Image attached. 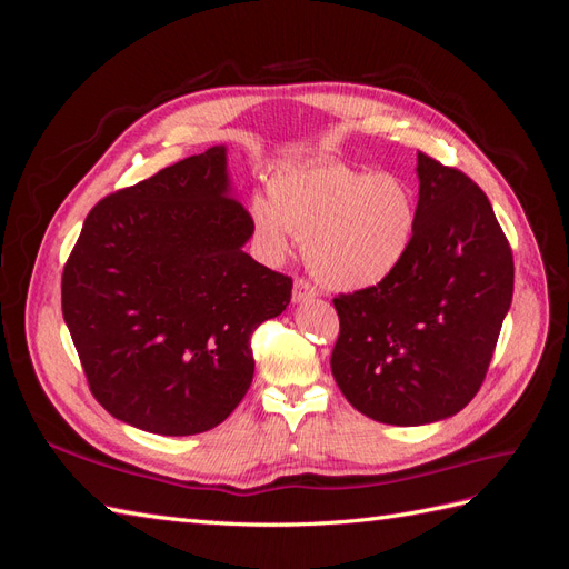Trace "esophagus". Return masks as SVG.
Segmentation results:
<instances>
[{
  "label": "esophagus",
  "instance_id": "34e87169",
  "mask_svg": "<svg viewBox=\"0 0 569 569\" xmlns=\"http://www.w3.org/2000/svg\"><path fill=\"white\" fill-rule=\"evenodd\" d=\"M313 297H318V287L313 282H308L306 278H297L295 280V289H291V299H295L297 303H301V301H308V299H313Z\"/></svg>",
  "mask_w": 569,
  "mask_h": 569
}]
</instances>
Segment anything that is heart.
I'll use <instances>...</instances> for the list:
<instances>
[{"label": "heart", "mask_w": 569, "mask_h": 569, "mask_svg": "<svg viewBox=\"0 0 569 569\" xmlns=\"http://www.w3.org/2000/svg\"><path fill=\"white\" fill-rule=\"evenodd\" d=\"M253 234L270 258L301 237L303 258L320 280L360 289L385 280L403 261L416 232L418 206L396 176L347 163L291 168L270 180V199L249 206Z\"/></svg>", "instance_id": "1"}]
</instances>
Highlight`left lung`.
Instances as JSON below:
<instances>
[{"label":"left lung","mask_w":569,"mask_h":569,"mask_svg":"<svg viewBox=\"0 0 569 569\" xmlns=\"http://www.w3.org/2000/svg\"><path fill=\"white\" fill-rule=\"evenodd\" d=\"M418 220L403 261L337 295L335 382L363 416L425 425L456 416L485 382L512 301V251L481 187L418 151Z\"/></svg>","instance_id":"1"}]
</instances>
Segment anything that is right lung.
Here are the masks:
<instances>
[{"label": "right lung", "mask_w": 569, "mask_h": 569, "mask_svg": "<svg viewBox=\"0 0 569 569\" xmlns=\"http://www.w3.org/2000/svg\"><path fill=\"white\" fill-rule=\"evenodd\" d=\"M251 216L228 192L226 147L101 199L61 278L68 332L94 399L163 437L228 420L253 380L251 335L291 278L244 253Z\"/></svg>", "instance_id": "right-lung-1"}]
</instances>
